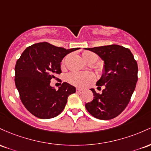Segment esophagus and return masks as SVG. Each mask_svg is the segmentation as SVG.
<instances>
[{
    "label": "esophagus",
    "mask_w": 151,
    "mask_h": 151,
    "mask_svg": "<svg viewBox=\"0 0 151 151\" xmlns=\"http://www.w3.org/2000/svg\"><path fill=\"white\" fill-rule=\"evenodd\" d=\"M83 91L82 88H76V92H81V91Z\"/></svg>",
    "instance_id": "obj_1"
}]
</instances>
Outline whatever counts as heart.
<instances>
[{
    "mask_svg": "<svg viewBox=\"0 0 151 151\" xmlns=\"http://www.w3.org/2000/svg\"><path fill=\"white\" fill-rule=\"evenodd\" d=\"M83 58L86 62L89 60H93L96 63L98 60L97 55L91 52H84L83 53ZM65 59L62 62V65L65 63ZM66 79L69 83L78 87H84L92 82L95 79V76L90 72H73L68 74Z\"/></svg>",
    "mask_w": 151,
    "mask_h": 151,
    "instance_id": "1",
    "label": "heart"
}]
</instances>
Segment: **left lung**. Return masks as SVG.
Instances as JSON below:
<instances>
[{"label": "left lung", "mask_w": 151, "mask_h": 151, "mask_svg": "<svg viewBox=\"0 0 151 151\" xmlns=\"http://www.w3.org/2000/svg\"><path fill=\"white\" fill-rule=\"evenodd\" d=\"M104 61L103 75L96 83L105 88L101 94L91 88L94 98L85 106L90 114L100 120L116 118L124 111L138 81V64L128 48L118 45L85 48Z\"/></svg>", "instance_id": "obj_1"}]
</instances>
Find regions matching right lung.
<instances>
[{
	"mask_svg": "<svg viewBox=\"0 0 151 151\" xmlns=\"http://www.w3.org/2000/svg\"><path fill=\"white\" fill-rule=\"evenodd\" d=\"M78 49H65L43 42L28 47L18 59L15 83L22 103L33 116L41 119L58 116L66 105L68 97L76 93V88L66 82L58 91L50 83L61 73L63 58Z\"/></svg>",
	"mask_w": 151,
	"mask_h": 151,
	"instance_id": "obj_1",
	"label": "right lung"
}]
</instances>
